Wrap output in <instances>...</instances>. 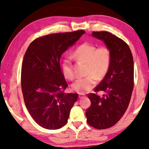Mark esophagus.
Listing matches in <instances>:
<instances>
[{
  "instance_id": "1",
  "label": "esophagus",
  "mask_w": 149,
  "mask_h": 149,
  "mask_svg": "<svg viewBox=\"0 0 149 149\" xmlns=\"http://www.w3.org/2000/svg\"><path fill=\"white\" fill-rule=\"evenodd\" d=\"M85 97H86V96H85L84 94H79V98L80 99H83V98H84Z\"/></svg>"
}]
</instances>
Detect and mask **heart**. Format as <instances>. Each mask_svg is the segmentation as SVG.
Segmentation results:
<instances>
[{
    "instance_id": "b5f03b06",
    "label": "heart",
    "mask_w": 149,
    "mask_h": 149,
    "mask_svg": "<svg viewBox=\"0 0 149 149\" xmlns=\"http://www.w3.org/2000/svg\"><path fill=\"white\" fill-rule=\"evenodd\" d=\"M72 56L75 58L87 63V74L89 75L77 79L72 85L73 91L79 94H85L94 87L97 83V77L102 78L107 74L110 65V52L106 47L96 49L95 45L84 42L74 50ZM62 71L65 79H73L74 72L70 58L67 57L63 60Z\"/></svg>"
}]
</instances>
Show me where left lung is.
Returning <instances> with one entry per match:
<instances>
[{"instance_id": "obj_1", "label": "left lung", "mask_w": 149, "mask_h": 149, "mask_svg": "<svg viewBox=\"0 0 149 149\" xmlns=\"http://www.w3.org/2000/svg\"><path fill=\"white\" fill-rule=\"evenodd\" d=\"M92 36L104 42L111 55L108 71L95 89L105 94L101 97L95 93L89 94L91 105L86 111L87 123L96 129L103 130L114 125L129 106L134 66L131 50L122 39L107 31H93Z\"/></svg>"}]
</instances>
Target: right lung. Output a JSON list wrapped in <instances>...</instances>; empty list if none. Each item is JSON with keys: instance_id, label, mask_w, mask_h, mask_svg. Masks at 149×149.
I'll list each match as a JSON object with an SVG mask.
<instances>
[{"instance_id": "1", "label": "right lung", "mask_w": 149, "mask_h": 149, "mask_svg": "<svg viewBox=\"0 0 149 149\" xmlns=\"http://www.w3.org/2000/svg\"><path fill=\"white\" fill-rule=\"evenodd\" d=\"M85 33L45 35L34 40L25 53L21 84L24 102L35 122L47 130L66 124L77 93H65L68 87L60 65L62 54Z\"/></svg>"}]
</instances>
